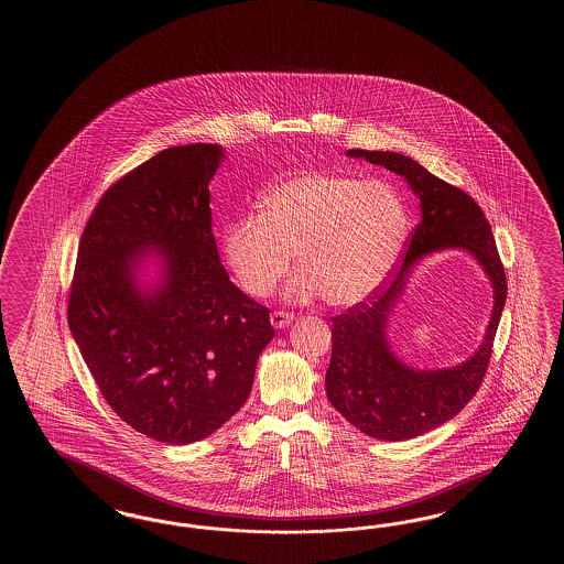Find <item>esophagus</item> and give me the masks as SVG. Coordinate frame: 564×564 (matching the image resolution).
<instances>
[{
  "mask_svg": "<svg viewBox=\"0 0 564 564\" xmlns=\"http://www.w3.org/2000/svg\"><path fill=\"white\" fill-rule=\"evenodd\" d=\"M294 321V314L292 312L276 311L270 314V323L274 328H284L288 324Z\"/></svg>",
  "mask_w": 564,
  "mask_h": 564,
  "instance_id": "34e87169",
  "label": "esophagus"
}]
</instances>
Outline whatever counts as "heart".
Returning a JSON list of instances; mask_svg holds the SVG:
<instances>
[{"label":"heart","mask_w":564,"mask_h":564,"mask_svg":"<svg viewBox=\"0 0 564 564\" xmlns=\"http://www.w3.org/2000/svg\"><path fill=\"white\" fill-rule=\"evenodd\" d=\"M405 231V205L389 183L304 171L268 189L260 214L231 217L221 252L241 290L256 299L286 276L296 252L302 268L288 299L323 294L333 306H352L391 274Z\"/></svg>","instance_id":"1"}]
</instances>
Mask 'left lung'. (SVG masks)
<instances>
[{"mask_svg": "<svg viewBox=\"0 0 564 564\" xmlns=\"http://www.w3.org/2000/svg\"><path fill=\"white\" fill-rule=\"evenodd\" d=\"M347 155L367 159L408 181L411 192L420 197L421 221L393 278L365 302L333 318V357L324 379L326 395L360 432L375 440L403 442L444 425L476 395L502 316L506 274L490 224L468 193L401 153L350 149ZM442 249H464L477 258L495 288V308L485 340L469 360L449 370L421 372L392 352L386 324L410 270L421 257Z\"/></svg>", "mask_w": 564, "mask_h": 564, "instance_id": "obj_1", "label": "left lung"}]
</instances>
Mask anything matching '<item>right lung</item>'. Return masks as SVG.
<instances>
[{
    "mask_svg": "<svg viewBox=\"0 0 564 564\" xmlns=\"http://www.w3.org/2000/svg\"><path fill=\"white\" fill-rule=\"evenodd\" d=\"M224 156L212 143L151 156L108 187L78 246L74 340L110 409L163 444L199 442L238 413L274 338L270 311L219 262L209 181ZM148 253L164 272L144 293Z\"/></svg>",
    "mask_w": 564,
    "mask_h": 564,
    "instance_id": "add662e5",
    "label": "right lung"
}]
</instances>
